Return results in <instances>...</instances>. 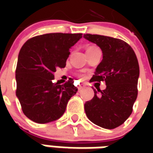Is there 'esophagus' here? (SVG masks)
<instances>
[{
    "mask_svg": "<svg viewBox=\"0 0 153 153\" xmlns=\"http://www.w3.org/2000/svg\"><path fill=\"white\" fill-rule=\"evenodd\" d=\"M84 87H85V85H83V84H80L79 86L78 87V88H79V90H81V89H83Z\"/></svg>",
    "mask_w": 153,
    "mask_h": 153,
    "instance_id": "esophagus-1",
    "label": "esophagus"
}]
</instances>
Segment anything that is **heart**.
Segmentation results:
<instances>
[{
    "instance_id": "1",
    "label": "heart",
    "mask_w": 153,
    "mask_h": 153,
    "mask_svg": "<svg viewBox=\"0 0 153 153\" xmlns=\"http://www.w3.org/2000/svg\"><path fill=\"white\" fill-rule=\"evenodd\" d=\"M92 48H95V47H88V49H92Z\"/></svg>"
}]
</instances>
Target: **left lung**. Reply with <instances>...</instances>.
<instances>
[{
	"label": "left lung",
	"mask_w": 153,
	"mask_h": 153,
	"mask_svg": "<svg viewBox=\"0 0 153 153\" xmlns=\"http://www.w3.org/2000/svg\"><path fill=\"white\" fill-rule=\"evenodd\" d=\"M83 38L102 51L91 81L106 82V89H94V97L84 104L88 118L95 125L112 129L129 117L138 96L139 65L132 47L124 41L102 35L87 34Z\"/></svg>",
	"instance_id": "left-lung-1"
}]
</instances>
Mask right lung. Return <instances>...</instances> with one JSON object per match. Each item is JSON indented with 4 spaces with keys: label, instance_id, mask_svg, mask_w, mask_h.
Returning <instances> with one entry per match:
<instances>
[{
    "label": "right lung",
    "instance_id": "1",
    "mask_svg": "<svg viewBox=\"0 0 153 153\" xmlns=\"http://www.w3.org/2000/svg\"><path fill=\"white\" fill-rule=\"evenodd\" d=\"M82 33H47L28 40L20 49L15 71L16 97L28 119L46 124L60 118L78 88L73 79L53 83L57 68H65L70 50Z\"/></svg>",
    "mask_w": 153,
    "mask_h": 153
}]
</instances>
